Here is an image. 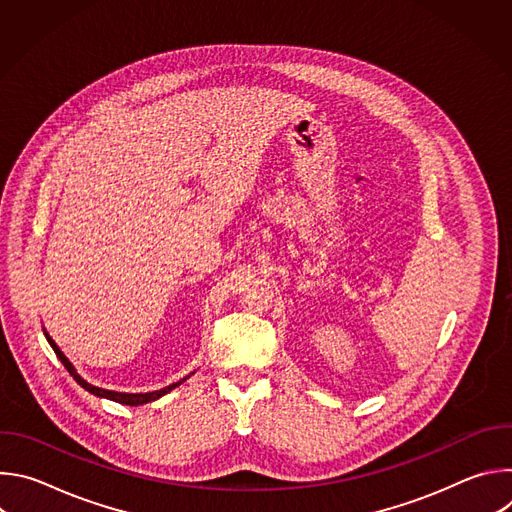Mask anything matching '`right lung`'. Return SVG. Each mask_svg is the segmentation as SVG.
I'll list each match as a JSON object with an SVG mask.
<instances>
[{
	"label": "right lung",
	"instance_id": "1",
	"mask_svg": "<svg viewBox=\"0 0 512 512\" xmlns=\"http://www.w3.org/2000/svg\"><path fill=\"white\" fill-rule=\"evenodd\" d=\"M46 334V332H44ZM46 340L50 342V346H52V350L56 352V356L60 358V362L64 364V369L70 373V377L75 379L83 389H87L89 393H93V395H97V397H105V399H111V401H117V403H123V405H143V403H150V401H156V399H160L162 395H166V393H170L172 389H176L178 385H182L188 377H184L182 381H178V383H172V385H168V387H164V389H160V391H154V393H117V391H107V389H99V387H93L91 383H87L77 371H75V367H72V364L68 362V358L62 354V350L56 346V342L46 334Z\"/></svg>",
	"mask_w": 512,
	"mask_h": 512
}]
</instances>
